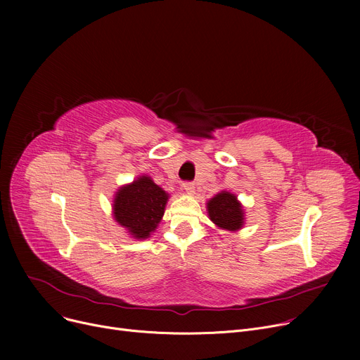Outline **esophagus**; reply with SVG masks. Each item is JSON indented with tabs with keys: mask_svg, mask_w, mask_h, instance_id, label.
Returning a JSON list of instances; mask_svg holds the SVG:
<instances>
[{
	"mask_svg": "<svg viewBox=\"0 0 360 360\" xmlns=\"http://www.w3.org/2000/svg\"><path fill=\"white\" fill-rule=\"evenodd\" d=\"M182 186H184V190H185L188 194H193V193L195 191V184H193V182H184Z\"/></svg>",
	"mask_w": 360,
	"mask_h": 360,
	"instance_id": "esophagus-1",
	"label": "esophagus"
}]
</instances>
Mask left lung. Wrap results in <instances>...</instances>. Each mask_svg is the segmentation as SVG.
<instances>
[{
	"mask_svg": "<svg viewBox=\"0 0 360 360\" xmlns=\"http://www.w3.org/2000/svg\"><path fill=\"white\" fill-rule=\"evenodd\" d=\"M207 212L210 220L223 231H239L243 226V209L236 195L221 191L207 202Z\"/></svg>",
	"mask_w": 360,
	"mask_h": 360,
	"instance_id": "obj_1",
	"label": "left lung"
}]
</instances>
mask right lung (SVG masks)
<instances>
[{"instance_id": "right-lung-1", "label": "right lung", "mask_w": 360, "mask_h": 360, "mask_svg": "<svg viewBox=\"0 0 360 360\" xmlns=\"http://www.w3.org/2000/svg\"><path fill=\"white\" fill-rule=\"evenodd\" d=\"M169 194L150 176L121 186L113 198V217L134 239H146L158 229Z\"/></svg>"}]
</instances>
